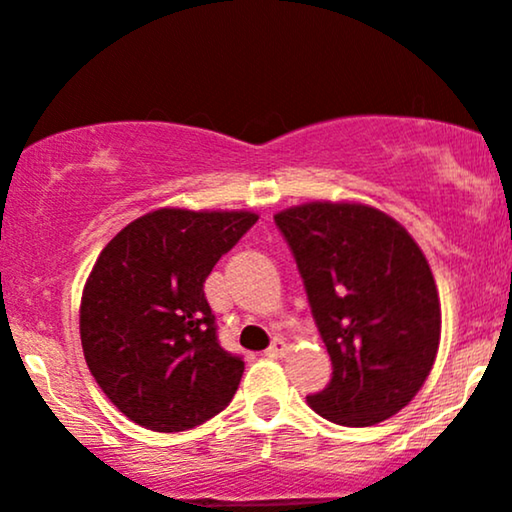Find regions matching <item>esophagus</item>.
Returning a JSON list of instances; mask_svg holds the SVG:
<instances>
[{"instance_id": "1", "label": "esophagus", "mask_w": 512, "mask_h": 512, "mask_svg": "<svg viewBox=\"0 0 512 512\" xmlns=\"http://www.w3.org/2000/svg\"><path fill=\"white\" fill-rule=\"evenodd\" d=\"M286 350H288V343L283 341V338H274L272 346L267 348V357H283L286 355Z\"/></svg>"}]
</instances>
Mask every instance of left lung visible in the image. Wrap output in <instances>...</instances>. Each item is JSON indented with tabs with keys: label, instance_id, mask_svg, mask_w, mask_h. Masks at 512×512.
I'll use <instances>...</instances> for the list:
<instances>
[{
	"label": "left lung",
	"instance_id": "1",
	"mask_svg": "<svg viewBox=\"0 0 512 512\" xmlns=\"http://www.w3.org/2000/svg\"><path fill=\"white\" fill-rule=\"evenodd\" d=\"M274 221L334 365L310 408L343 427L396 415L427 381L441 341L439 291L420 245L360 202H307Z\"/></svg>",
	"mask_w": 512,
	"mask_h": 512
}]
</instances>
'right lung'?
<instances>
[{
	"label": "right lung",
	"mask_w": 512,
	"mask_h": 512,
	"mask_svg": "<svg viewBox=\"0 0 512 512\" xmlns=\"http://www.w3.org/2000/svg\"><path fill=\"white\" fill-rule=\"evenodd\" d=\"M257 221L252 212L164 207L109 240L80 298L92 377L128 420L186 432L231 403L243 360L219 346L205 279Z\"/></svg>",
	"instance_id": "right-lung-1"
}]
</instances>
